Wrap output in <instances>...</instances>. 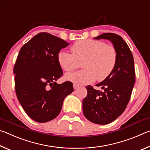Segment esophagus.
<instances>
[{"label":"esophagus","instance_id":"obj_1","mask_svg":"<svg viewBox=\"0 0 150 150\" xmlns=\"http://www.w3.org/2000/svg\"><path fill=\"white\" fill-rule=\"evenodd\" d=\"M79 87V85L78 84H76V83H74V84H73V88H74L75 89Z\"/></svg>","mask_w":150,"mask_h":150}]
</instances>
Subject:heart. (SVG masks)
Here are the masks:
<instances>
[{"label": "heart", "instance_id": "b5f03b06", "mask_svg": "<svg viewBox=\"0 0 150 150\" xmlns=\"http://www.w3.org/2000/svg\"><path fill=\"white\" fill-rule=\"evenodd\" d=\"M72 54L60 51L57 61L66 72H71L80 66L83 61L84 69L66 76L68 80L76 84L85 85L96 79L102 81L107 79L115 69L118 55L115 48L105 42L95 40H81L71 47Z\"/></svg>", "mask_w": 150, "mask_h": 150}]
</instances>
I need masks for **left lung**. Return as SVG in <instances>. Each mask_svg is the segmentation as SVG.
Masks as SVG:
<instances>
[{"instance_id": "8db88e82", "label": "left lung", "mask_w": 150, "mask_h": 150, "mask_svg": "<svg viewBox=\"0 0 150 150\" xmlns=\"http://www.w3.org/2000/svg\"><path fill=\"white\" fill-rule=\"evenodd\" d=\"M95 39H106L112 43L118 59L109 77L96 84L103 91L86 87L87 96L83 100V115L97 124H107L115 120L125 110L130 101L135 83L134 61L131 50L120 35L113 33L102 34Z\"/></svg>"}]
</instances>
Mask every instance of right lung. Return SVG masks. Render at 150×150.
I'll return each mask as SVG.
<instances>
[{
    "label": "right lung",
    "instance_id": "right-lung-1",
    "mask_svg": "<svg viewBox=\"0 0 150 150\" xmlns=\"http://www.w3.org/2000/svg\"><path fill=\"white\" fill-rule=\"evenodd\" d=\"M69 43L40 32L21 47L14 67L15 90L24 111L32 120L47 122L59 115L73 83L55 82L63 75L57 54Z\"/></svg>",
    "mask_w": 150,
    "mask_h": 150
}]
</instances>
